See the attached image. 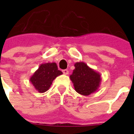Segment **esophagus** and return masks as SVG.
I'll return each mask as SVG.
<instances>
[{
	"label": "esophagus",
	"instance_id": "esophagus-1",
	"mask_svg": "<svg viewBox=\"0 0 134 134\" xmlns=\"http://www.w3.org/2000/svg\"><path fill=\"white\" fill-rule=\"evenodd\" d=\"M62 72H63V73L65 74V75H67V74H68V73H69V71L66 69L63 70H62Z\"/></svg>",
	"mask_w": 134,
	"mask_h": 134
}]
</instances>
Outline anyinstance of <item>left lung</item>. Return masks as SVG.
<instances>
[{
	"instance_id": "1",
	"label": "left lung",
	"mask_w": 134,
	"mask_h": 134,
	"mask_svg": "<svg viewBox=\"0 0 134 134\" xmlns=\"http://www.w3.org/2000/svg\"><path fill=\"white\" fill-rule=\"evenodd\" d=\"M74 67L70 79L75 91L84 96H88L97 91L101 82L100 73L90 68L83 62H76Z\"/></svg>"
}]
</instances>
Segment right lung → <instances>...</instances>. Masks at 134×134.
<instances>
[{
    "mask_svg": "<svg viewBox=\"0 0 134 134\" xmlns=\"http://www.w3.org/2000/svg\"><path fill=\"white\" fill-rule=\"evenodd\" d=\"M62 74L55 62L41 64L31 76L29 81L39 93H45L51 86L57 76Z\"/></svg>",
    "mask_w": 134,
    "mask_h": 134,
    "instance_id": "1",
    "label": "right lung"
}]
</instances>
